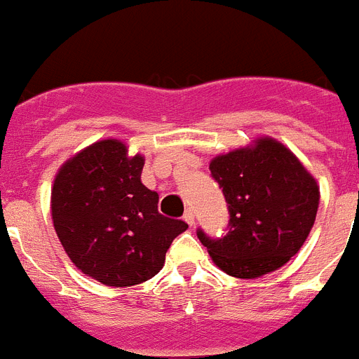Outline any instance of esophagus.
Segmentation results:
<instances>
[{
	"label": "esophagus",
	"instance_id": "34e87169",
	"mask_svg": "<svg viewBox=\"0 0 359 359\" xmlns=\"http://www.w3.org/2000/svg\"><path fill=\"white\" fill-rule=\"evenodd\" d=\"M184 220H186L189 226L195 224V213H193V210H186V213H184Z\"/></svg>",
	"mask_w": 359,
	"mask_h": 359
}]
</instances>
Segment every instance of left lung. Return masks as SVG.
Segmentation results:
<instances>
[{
  "instance_id": "left-lung-1",
  "label": "left lung",
  "mask_w": 359,
  "mask_h": 359,
  "mask_svg": "<svg viewBox=\"0 0 359 359\" xmlns=\"http://www.w3.org/2000/svg\"><path fill=\"white\" fill-rule=\"evenodd\" d=\"M229 211L227 233L197 236L222 271L258 278L294 257L318 211L316 180L285 146L258 139L255 148L220 155L210 164Z\"/></svg>"
}]
</instances>
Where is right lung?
Returning <instances> with one entry per match:
<instances>
[{
	"mask_svg": "<svg viewBox=\"0 0 359 359\" xmlns=\"http://www.w3.org/2000/svg\"><path fill=\"white\" fill-rule=\"evenodd\" d=\"M144 158L119 141L95 142L59 170L52 218L81 271L111 287L154 278L188 224L158 213V195L141 182Z\"/></svg>",
	"mask_w": 359,
	"mask_h": 359,
	"instance_id": "obj_1",
	"label": "right lung"
}]
</instances>
